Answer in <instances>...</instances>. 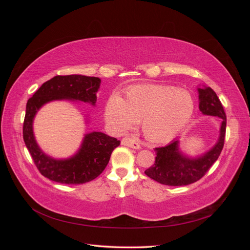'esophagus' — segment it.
Masks as SVG:
<instances>
[{
    "label": "esophagus",
    "mask_w": 250,
    "mask_h": 250,
    "mask_svg": "<svg viewBox=\"0 0 250 250\" xmlns=\"http://www.w3.org/2000/svg\"><path fill=\"white\" fill-rule=\"evenodd\" d=\"M121 143H122V145L124 146H127V147H130V148H133V149H140L141 146L140 144L134 141L132 139H129V138H124L122 139V141H121Z\"/></svg>",
    "instance_id": "1"
}]
</instances>
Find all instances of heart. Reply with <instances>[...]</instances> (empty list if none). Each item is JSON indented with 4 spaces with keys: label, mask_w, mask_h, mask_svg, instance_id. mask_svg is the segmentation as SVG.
Returning <instances> with one entry per match:
<instances>
[{
    "label": "heart",
    "mask_w": 250,
    "mask_h": 250,
    "mask_svg": "<svg viewBox=\"0 0 250 250\" xmlns=\"http://www.w3.org/2000/svg\"><path fill=\"white\" fill-rule=\"evenodd\" d=\"M194 98L186 89L170 85L134 86L124 99L113 95L105 105V119L117 132H124L141 122L145 138L154 143L170 141L192 118Z\"/></svg>",
    "instance_id": "b5f03b06"
}]
</instances>
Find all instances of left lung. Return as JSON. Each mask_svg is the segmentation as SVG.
<instances>
[{
  "instance_id": "1",
  "label": "left lung",
  "mask_w": 250,
  "mask_h": 250,
  "mask_svg": "<svg viewBox=\"0 0 250 250\" xmlns=\"http://www.w3.org/2000/svg\"><path fill=\"white\" fill-rule=\"evenodd\" d=\"M199 109L207 116L222 119L220 134L214 147L197 157H188L179 150V141L174 140L169 145L155 148V163L145 174L166 186H188L199 180L218 160L224 146L226 116L218 96L210 87H198Z\"/></svg>"
}]
</instances>
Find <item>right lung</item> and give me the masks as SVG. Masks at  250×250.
I'll use <instances>...</instances> for the list:
<instances>
[{
	"label": "right lung",
	"instance_id": "right-lung-1",
	"mask_svg": "<svg viewBox=\"0 0 250 250\" xmlns=\"http://www.w3.org/2000/svg\"><path fill=\"white\" fill-rule=\"evenodd\" d=\"M100 83V78L82 75L55 76L44 82L28 100L22 137L35 166L44 177L59 184L81 185L95 179L106 168L113 149L120 145L116 138L98 131L86 133L76 154L56 160L40 148L33 133V120L42 105L63 99L96 105Z\"/></svg>",
	"mask_w": 250,
	"mask_h": 250
}]
</instances>
